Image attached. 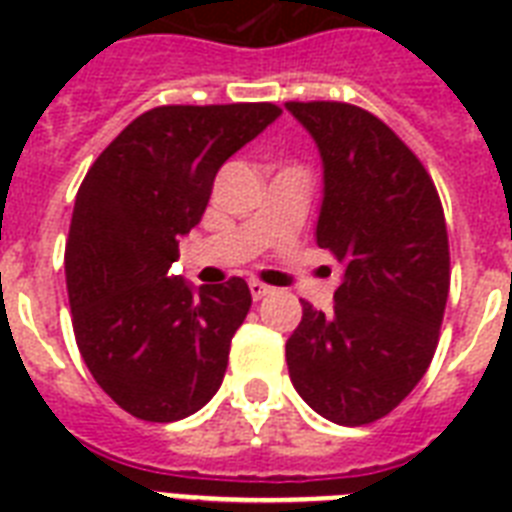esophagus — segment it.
I'll return each mask as SVG.
<instances>
[{"label": "esophagus", "mask_w": 512, "mask_h": 512, "mask_svg": "<svg viewBox=\"0 0 512 512\" xmlns=\"http://www.w3.org/2000/svg\"><path fill=\"white\" fill-rule=\"evenodd\" d=\"M249 292H252V297H255V300H263L265 295H271V287H268V284H263V281L249 279Z\"/></svg>", "instance_id": "34e87169"}]
</instances>
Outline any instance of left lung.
<instances>
[{
  "label": "left lung",
  "instance_id": "1",
  "mask_svg": "<svg viewBox=\"0 0 512 512\" xmlns=\"http://www.w3.org/2000/svg\"><path fill=\"white\" fill-rule=\"evenodd\" d=\"M324 159L316 241L345 265L335 308L303 300L287 340L292 385L337 425L390 414L428 372L449 297V236L414 151L364 108L289 100Z\"/></svg>",
  "mask_w": 512,
  "mask_h": 512
}]
</instances>
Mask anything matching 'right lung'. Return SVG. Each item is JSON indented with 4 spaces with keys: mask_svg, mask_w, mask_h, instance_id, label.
<instances>
[{
    "mask_svg": "<svg viewBox=\"0 0 512 512\" xmlns=\"http://www.w3.org/2000/svg\"><path fill=\"white\" fill-rule=\"evenodd\" d=\"M281 114L276 103L159 106L92 162L66 239L71 324L95 382L146 422L199 412L252 305L233 276L193 292L170 268L217 170Z\"/></svg>",
    "mask_w": 512,
    "mask_h": 512,
    "instance_id": "add662e5",
    "label": "right lung"
}]
</instances>
